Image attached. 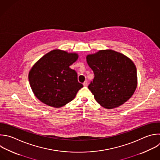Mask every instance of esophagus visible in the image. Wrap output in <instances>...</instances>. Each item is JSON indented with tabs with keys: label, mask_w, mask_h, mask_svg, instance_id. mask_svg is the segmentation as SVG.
I'll use <instances>...</instances> for the list:
<instances>
[{
	"label": "esophagus",
	"mask_w": 160,
	"mask_h": 160,
	"mask_svg": "<svg viewBox=\"0 0 160 160\" xmlns=\"http://www.w3.org/2000/svg\"><path fill=\"white\" fill-rule=\"evenodd\" d=\"M83 86L87 87V86L88 85V82H87V81H85V82H84V83H83Z\"/></svg>",
	"instance_id": "1"
}]
</instances>
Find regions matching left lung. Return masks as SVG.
<instances>
[{"label":"left lung","instance_id":"left-lung-1","mask_svg":"<svg viewBox=\"0 0 160 160\" xmlns=\"http://www.w3.org/2000/svg\"><path fill=\"white\" fill-rule=\"evenodd\" d=\"M86 60L95 75L88 88L103 108H118L132 96L138 77L129 58L112 49H102L87 55Z\"/></svg>","mask_w":160,"mask_h":160}]
</instances>
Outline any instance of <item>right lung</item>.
Returning a JSON list of instances; mask_svg holds the SVG:
<instances>
[{"mask_svg": "<svg viewBox=\"0 0 160 160\" xmlns=\"http://www.w3.org/2000/svg\"><path fill=\"white\" fill-rule=\"evenodd\" d=\"M78 58L77 52L53 49L32 67L29 81L34 95L42 103L60 108L72 101L83 87L77 72L70 66Z\"/></svg>", "mask_w": 160, "mask_h": 160, "instance_id": "add662e5", "label": "right lung"}]
</instances>
